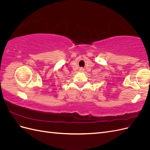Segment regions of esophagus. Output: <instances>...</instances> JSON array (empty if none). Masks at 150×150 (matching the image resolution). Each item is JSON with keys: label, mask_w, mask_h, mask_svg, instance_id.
Returning a JSON list of instances; mask_svg holds the SVG:
<instances>
[{"label": "esophagus", "mask_w": 150, "mask_h": 150, "mask_svg": "<svg viewBox=\"0 0 150 150\" xmlns=\"http://www.w3.org/2000/svg\"><path fill=\"white\" fill-rule=\"evenodd\" d=\"M79 71H80V72H83L84 71V69L83 67H81L79 69Z\"/></svg>", "instance_id": "34e87169"}]
</instances>
